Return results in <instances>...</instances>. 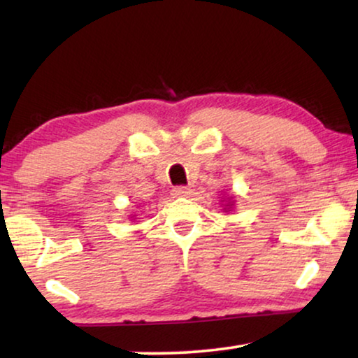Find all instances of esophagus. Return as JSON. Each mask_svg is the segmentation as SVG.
I'll return each mask as SVG.
<instances>
[{
    "label": "esophagus",
    "mask_w": 358,
    "mask_h": 358,
    "mask_svg": "<svg viewBox=\"0 0 358 358\" xmlns=\"http://www.w3.org/2000/svg\"><path fill=\"white\" fill-rule=\"evenodd\" d=\"M190 194H192V189L187 187V185H178V187L173 189L174 197H187Z\"/></svg>",
    "instance_id": "obj_1"
}]
</instances>
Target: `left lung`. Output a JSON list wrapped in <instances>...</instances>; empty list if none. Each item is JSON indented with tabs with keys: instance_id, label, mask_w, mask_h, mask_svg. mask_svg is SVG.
<instances>
[{
	"instance_id": "1",
	"label": "left lung",
	"mask_w": 358,
	"mask_h": 358,
	"mask_svg": "<svg viewBox=\"0 0 358 358\" xmlns=\"http://www.w3.org/2000/svg\"><path fill=\"white\" fill-rule=\"evenodd\" d=\"M231 205H233V203H228V205H227V207L229 208V207H231Z\"/></svg>"
}]
</instances>
